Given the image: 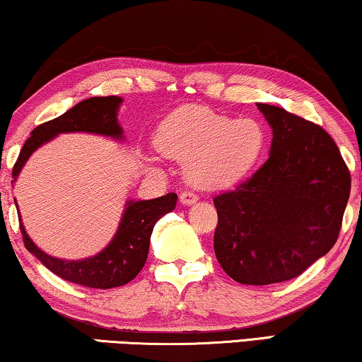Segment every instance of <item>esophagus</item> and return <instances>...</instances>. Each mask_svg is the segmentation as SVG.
Returning a JSON list of instances; mask_svg holds the SVG:
<instances>
[{
	"label": "esophagus",
	"instance_id": "1",
	"mask_svg": "<svg viewBox=\"0 0 362 362\" xmlns=\"http://www.w3.org/2000/svg\"><path fill=\"white\" fill-rule=\"evenodd\" d=\"M197 202H198V195H195V193L192 192H183L180 195V203L185 204V206H190V204Z\"/></svg>",
	"mask_w": 362,
	"mask_h": 362
}]
</instances>
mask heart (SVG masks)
Segmentation results:
<instances>
[{
  "label": "heart",
  "mask_w": 362,
  "mask_h": 362,
  "mask_svg": "<svg viewBox=\"0 0 362 362\" xmlns=\"http://www.w3.org/2000/svg\"><path fill=\"white\" fill-rule=\"evenodd\" d=\"M267 132L255 118L219 115L188 107L164 120L158 148L165 158L187 164V177L203 190L234 185L265 153Z\"/></svg>",
  "instance_id": "heart-1"
}]
</instances>
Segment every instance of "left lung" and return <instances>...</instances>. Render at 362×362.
I'll use <instances>...</instances> for the list:
<instances>
[{
	"label": "left lung",
	"mask_w": 362,
	"mask_h": 362,
	"mask_svg": "<svg viewBox=\"0 0 362 362\" xmlns=\"http://www.w3.org/2000/svg\"><path fill=\"white\" fill-rule=\"evenodd\" d=\"M273 129L267 163L216 197L214 253L237 283L299 276L338 239L351 175L330 134L281 107L257 104Z\"/></svg>",
	"instance_id": "left-lung-1"
}]
</instances>
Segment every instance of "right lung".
Returning a JSON list of instances; mask_svg holds the SVG:
<instances>
[{"mask_svg":"<svg viewBox=\"0 0 362 362\" xmlns=\"http://www.w3.org/2000/svg\"><path fill=\"white\" fill-rule=\"evenodd\" d=\"M123 99L118 95L89 97L81 100L73 109L45 122L30 133V138L21 149L19 158L13 169V183L18 179L27 160L43 144L52 141L62 133H93L123 141V128L118 123V110ZM177 204L175 193H167L154 199H128L123 209L120 224L110 244L93 257L81 260H64L52 257L34 244L23 224L19 214L21 233L24 245L35 255L52 273L66 281L76 283L86 288L110 289L132 281L141 272L149 252V240L153 229L164 214L170 213ZM18 208V203H16Z\"/></svg>","mask_w":362,"mask_h":362,"instance_id":"right-lung-1","label":"right lung"}]
</instances>
